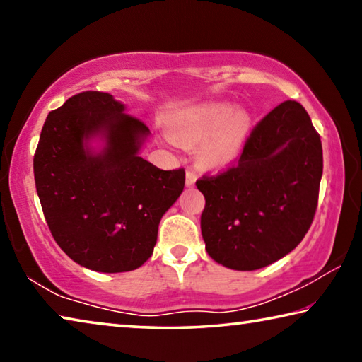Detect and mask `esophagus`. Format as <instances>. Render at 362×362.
<instances>
[{
  "mask_svg": "<svg viewBox=\"0 0 362 362\" xmlns=\"http://www.w3.org/2000/svg\"><path fill=\"white\" fill-rule=\"evenodd\" d=\"M196 179H198V177H196V174L193 173V170H187V175H185L187 187H194Z\"/></svg>",
  "mask_w": 362,
  "mask_h": 362,
  "instance_id": "1",
  "label": "esophagus"
}]
</instances>
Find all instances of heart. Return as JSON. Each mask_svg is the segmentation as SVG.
<instances>
[{"label":"heart","mask_w":362,"mask_h":362,"mask_svg":"<svg viewBox=\"0 0 362 362\" xmlns=\"http://www.w3.org/2000/svg\"><path fill=\"white\" fill-rule=\"evenodd\" d=\"M252 116L231 102H206L182 108L169 118L170 137L196 145V155L204 166H226L240 158L246 146Z\"/></svg>","instance_id":"heart-1"}]
</instances>
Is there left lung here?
Listing matches in <instances>:
<instances>
[{
	"label": "left lung",
	"mask_w": 362,
	"mask_h": 362,
	"mask_svg": "<svg viewBox=\"0 0 362 362\" xmlns=\"http://www.w3.org/2000/svg\"><path fill=\"white\" fill-rule=\"evenodd\" d=\"M321 177V139L306 110L286 100L257 124L235 168L196 182L207 254L238 272L283 259L313 222Z\"/></svg>",
	"instance_id": "left-lung-1"
}]
</instances>
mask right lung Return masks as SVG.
Masks as SVG:
<instances>
[{
    "label": "right lung",
    "mask_w": 362,
    "mask_h": 362,
    "mask_svg": "<svg viewBox=\"0 0 362 362\" xmlns=\"http://www.w3.org/2000/svg\"><path fill=\"white\" fill-rule=\"evenodd\" d=\"M150 134L99 90L47 115L33 159L36 192L54 240L78 265L122 273L151 257L185 170L158 169L140 156Z\"/></svg>",
    "instance_id": "obj_1"
}]
</instances>
